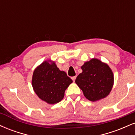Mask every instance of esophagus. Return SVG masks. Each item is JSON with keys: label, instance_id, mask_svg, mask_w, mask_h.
Here are the masks:
<instances>
[{"label": "esophagus", "instance_id": "esophagus-1", "mask_svg": "<svg viewBox=\"0 0 135 135\" xmlns=\"http://www.w3.org/2000/svg\"><path fill=\"white\" fill-rule=\"evenodd\" d=\"M75 79H76V76H74V77H72V80L73 81H75Z\"/></svg>", "mask_w": 135, "mask_h": 135}]
</instances>
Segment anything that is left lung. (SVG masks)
Instances as JSON below:
<instances>
[{
	"label": "left lung",
	"mask_w": 135,
	"mask_h": 135,
	"mask_svg": "<svg viewBox=\"0 0 135 135\" xmlns=\"http://www.w3.org/2000/svg\"><path fill=\"white\" fill-rule=\"evenodd\" d=\"M83 72L75 79L84 97L92 102L108 95L114 84V75L110 67L97 59H91L81 66Z\"/></svg>",
	"instance_id": "obj_1"
}]
</instances>
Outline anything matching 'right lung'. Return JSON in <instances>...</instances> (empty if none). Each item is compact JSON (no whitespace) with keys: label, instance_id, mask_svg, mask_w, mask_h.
I'll return each mask as SVG.
<instances>
[{"label":"right lung","instance_id":"obj_1","mask_svg":"<svg viewBox=\"0 0 135 135\" xmlns=\"http://www.w3.org/2000/svg\"><path fill=\"white\" fill-rule=\"evenodd\" d=\"M72 80L63 71H60L55 63L43 62L33 72L32 86L35 93L43 101L55 104L64 97L65 91Z\"/></svg>","mask_w":135,"mask_h":135}]
</instances>
